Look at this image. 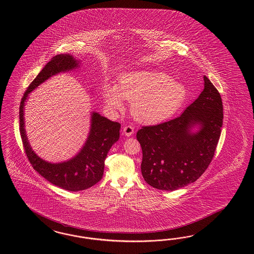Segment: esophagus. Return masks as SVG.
<instances>
[{
    "label": "esophagus",
    "mask_w": 254,
    "mask_h": 254,
    "mask_svg": "<svg viewBox=\"0 0 254 254\" xmlns=\"http://www.w3.org/2000/svg\"><path fill=\"white\" fill-rule=\"evenodd\" d=\"M123 133L125 136H127V137H130L131 135L134 133V128H133V127H131V126H127V127H125L123 128Z\"/></svg>",
    "instance_id": "34e87169"
}]
</instances>
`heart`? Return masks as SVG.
Masks as SVG:
<instances>
[{
  "label": "heart",
  "instance_id": "obj_1",
  "mask_svg": "<svg viewBox=\"0 0 254 254\" xmlns=\"http://www.w3.org/2000/svg\"><path fill=\"white\" fill-rule=\"evenodd\" d=\"M187 98L185 85L162 71L137 70L119 77L116 85L105 84L103 99L114 110H122V100L131 102L132 116L140 123L155 125L174 116Z\"/></svg>",
  "mask_w": 254,
  "mask_h": 254
}]
</instances>
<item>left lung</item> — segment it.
I'll return each mask as SVG.
<instances>
[{
  "mask_svg": "<svg viewBox=\"0 0 254 254\" xmlns=\"http://www.w3.org/2000/svg\"><path fill=\"white\" fill-rule=\"evenodd\" d=\"M203 78V91L181 116L137 132L141 174L154 188L175 191L194 183L213 158L223 126V102L208 77Z\"/></svg>",
  "mask_w": 254,
  "mask_h": 254,
  "instance_id": "left-lung-1",
  "label": "left lung"
}]
</instances>
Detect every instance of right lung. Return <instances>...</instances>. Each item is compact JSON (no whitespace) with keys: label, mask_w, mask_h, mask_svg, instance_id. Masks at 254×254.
Wrapping results in <instances>:
<instances>
[{"label":"right lung","mask_w":254,"mask_h":254,"mask_svg":"<svg viewBox=\"0 0 254 254\" xmlns=\"http://www.w3.org/2000/svg\"><path fill=\"white\" fill-rule=\"evenodd\" d=\"M80 65L81 62L72 55L61 54L54 57L29 85L19 107L20 135L25 152L33 169L50 184L70 192L85 190L100 182L108 152L119 139L121 125L100 116L97 112H91L90 129L81 150L66 161L51 163L42 159L32 150L25 129L24 109L31 91L39 85L59 73L78 69Z\"/></svg>","instance_id":"obj_1"}]
</instances>
